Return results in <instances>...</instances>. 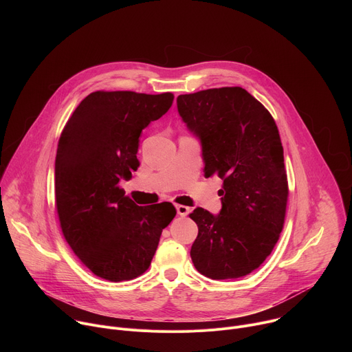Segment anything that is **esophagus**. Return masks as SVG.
I'll return each instance as SVG.
<instances>
[{
  "label": "esophagus",
  "mask_w": 352,
  "mask_h": 352,
  "mask_svg": "<svg viewBox=\"0 0 352 352\" xmlns=\"http://www.w3.org/2000/svg\"><path fill=\"white\" fill-rule=\"evenodd\" d=\"M175 209H177V213H178L179 216H182V217L188 216V214H189V212H190V208L184 206V205H177V206H175Z\"/></svg>",
  "instance_id": "1"
}]
</instances>
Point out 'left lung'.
I'll use <instances>...</instances> for the list:
<instances>
[{
  "label": "left lung",
  "instance_id": "8db88e82",
  "mask_svg": "<svg viewBox=\"0 0 352 352\" xmlns=\"http://www.w3.org/2000/svg\"><path fill=\"white\" fill-rule=\"evenodd\" d=\"M178 113L202 143L205 177L223 179L221 212L196 208L190 248L196 270L230 280L256 270L284 227L288 181L284 152L272 114L239 86L177 97Z\"/></svg>",
  "mask_w": 352,
  "mask_h": 352
}]
</instances>
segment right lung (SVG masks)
<instances>
[{"mask_svg":"<svg viewBox=\"0 0 352 352\" xmlns=\"http://www.w3.org/2000/svg\"><path fill=\"white\" fill-rule=\"evenodd\" d=\"M173 100L168 91H93L61 132L56 209L65 241L97 277L120 283L143 274L177 214L170 202L138 206L120 188L139 167L142 129L163 117Z\"/></svg>","mask_w":352,"mask_h":352,"instance_id":"right-lung-1","label":"right lung"}]
</instances>
